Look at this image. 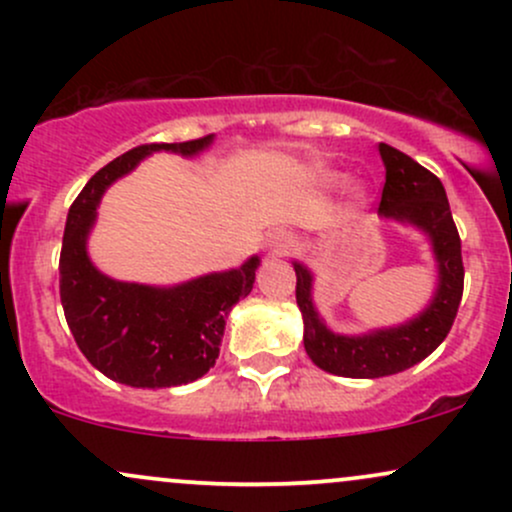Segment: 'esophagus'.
I'll list each match as a JSON object with an SVG mask.
<instances>
[{"label": "esophagus", "mask_w": 512, "mask_h": 512, "mask_svg": "<svg viewBox=\"0 0 512 512\" xmlns=\"http://www.w3.org/2000/svg\"><path fill=\"white\" fill-rule=\"evenodd\" d=\"M269 245H272L274 255H286V252H291L293 248V240L286 236V233H274L272 240H269Z\"/></svg>", "instance_id": "esophagus-1"}]
</instances>
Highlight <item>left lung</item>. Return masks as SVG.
Returning <instances> with one entry per match:
<instances>
[{"instance_id": "8db88e82", "label": "left lung", "mask_w": 512, "mask_h": 512, "mask_svg": "<svg viewBox=\"0 0 512 512\" xmlns=\"http://www.w3.org/2000/svg\"><path fill=\"white\" fill-rule=\"evenodd\" d=\"M380 156L385 163L380 214L387 219L414 223L431 236L440 281L433 303L407 325L363 337H342L322 325L310 298V272L303 264H293L296 301L305 325V351L317 368L344 378H383L424 361L448 337L464 289L462 243L452 221L443 182L395 146L380 144Z\"/></svg>"}]
</instances>
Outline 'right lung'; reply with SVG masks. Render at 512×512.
I'll list each match as a JSON object with an SVG mask.
<instances>
[{
    "label": "right lung",
    "mask_w": 512,
    "mask_h": 512,
    "mask_svg": "<svg viewBox=\"0 0 512 512\" xmlns=\"http://www.w3.org/2000/svg\"><path fill=\"white\" fill-rule=\"evenodd\" d=\"M209 144L211 134L178 144L134 146L98 170L69 207L60 252L64 317L81 354L115 383L175 387L202 378L219 358L228 313L255 284L257 257L231 272L154 289L108 279L86 255V236L110 182L151 151L192 156Z\"/></svg>",
    "instance_id": "obj_1"
}]
</instances>
